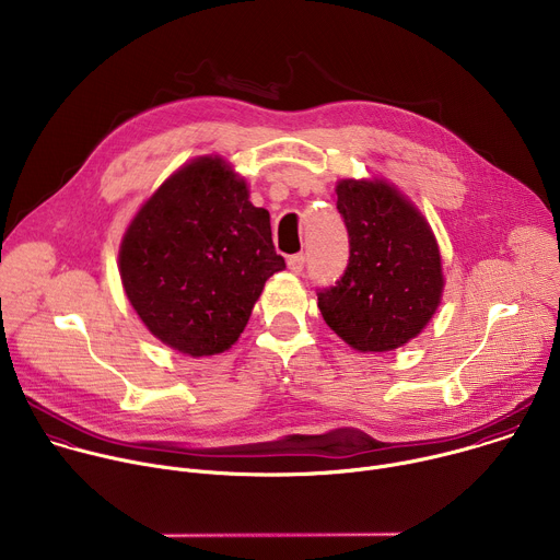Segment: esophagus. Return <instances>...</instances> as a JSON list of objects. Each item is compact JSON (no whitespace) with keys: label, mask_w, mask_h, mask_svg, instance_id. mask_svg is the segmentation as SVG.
<instances>
[{"label":"esophagus","mask_w":560,"mask_h":560,"mask_svg":"<svg viewBox=\"0 0 560 560\" xmlns=\"http://www.w3.org/2000/svg\"><path fill=\"white\" fill-rule=\"evenodd\" d=\"M288 268L294 272V275H301L303 268H305V255L299 253V255H292L288 257Z\"/></svg>","instance_id":"1"}]
</instances>
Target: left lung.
<instances>
[{
  "mask_svg": "<svg viewBox=\"0 0 560 560\" xmlns=\"http://www.w3.org/2000/svg\"><path fill=\"white\" fill-rule=\"evenodd\" d=\"M337 210L350 259L335 285L318 288V310L354 350L387 352L408 343L425 328L443 292L428 221L383 182H341Z\"/></svg>",
  "mask_w": 560,
  "mask_h": 560,
  "instance_id": "obj_1",
  "label": "left lung"
}]
</instances>
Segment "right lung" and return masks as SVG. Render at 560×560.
<instances>
[{"label": "right lung", "instance_id": "obj_1", "mask_svg": "<svg viewBox=\"0 0 560 560\" xmlns=\"http://www.w3.org/2000/svg\"><path fill=\"white\" fill-rule=\"evenodd\" d=\"M285 261L270 214L219 156L175 173L132 219L119 250L124 290L166 346L208 357L244 332L264 283Z\"/></svg>", "mask_w": 560, "mask_h": 560}]
</instances>
